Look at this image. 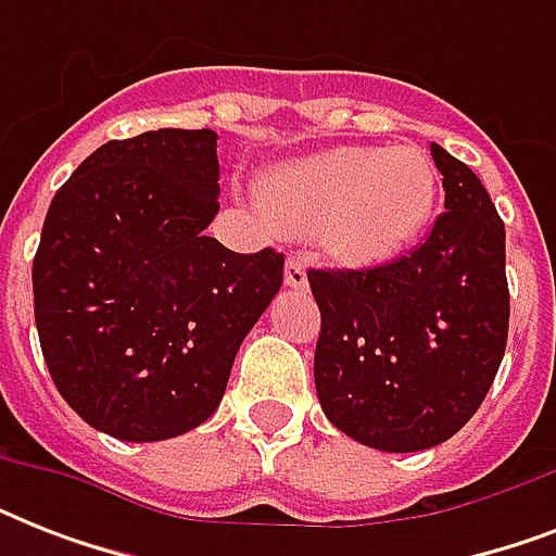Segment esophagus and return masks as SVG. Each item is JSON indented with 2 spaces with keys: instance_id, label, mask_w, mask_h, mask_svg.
Listing matches in <instances>:
<instances>
[{
  "instance_id": "34e87169",
  "label": "esophagus",
  "mask_w": 556,
  "mask_h": 556,
  "mask_svg": "<svg viewBox=\"0 0 556 556\" xmlns=\"http://www.w3.org/2000/svg\"><path fill=\"white\" fill-rule=\"evenodd\" d=\"M286 286L288 288H305L308 286V274H305L303 256H288L286 262Z\"/></svg>"
}]
</instances>
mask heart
<instances>
[{
    "label": "heart",
    "mask_w": 556,
    "mask_h": 556,
    "mask_svg": "<svg viewBox=\"0 0 556 556\" xmlns=\"http://www.w3.org/2000/svg\"><path fill=\"white\" fill-rule=\"evenodd\" d=\"M439 178L418 147H340L270 167L256 204L288 233H317L352 265H378L406 251L435 207Z\"/></svg>",
    "instance_id": "obj_1"
}]
</instances>
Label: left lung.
Here are the masks:
<instances>
[{"mask_svg": "<svg viewBox=\"0 0 556 556\" xmlns=\"http://www.w3.org/2000/svg\"><path fill=\"white\" fill-rule=\"evenodd\" d=\"M444 213L413 253L366 270H308L320 305L314 383L326 418L383 453L456 435L508 343L505 225L476 173L439 143Z\"/></svg>", "mask_w": 556, "mask_h": 556, "instance_id": "left-lung-1", "label": "left lung"}]
</instances>
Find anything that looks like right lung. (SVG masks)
I'll return each mask as SVG.
<instances>
[{
    "label": "right lung",
    "mask_w": 556,
    "mask_h": 556,
    "mask_svg": "<svg viewBox=\"0 0 556 556\" xmlns=\"http://www.w3.org/2000/svg\"><path fill=\"white\" fill-rule=\"evenodd\" d=\"M216 141L213 129L109 141L48 207L30 270L42 357L65 404L121 441L207 421L282 286V253L204 236L218 213Z\"/></svg>",
    "instance_id": "add662e5"
}]
</instances>
